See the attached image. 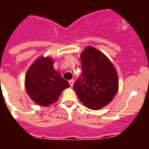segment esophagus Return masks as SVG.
I'll use <instances>...</instances> for the list:
<instances>
[{
	"instance_id": "esophagus-1",
	"label": "esophagus",
	"mask_w": 149,
	"mask_h": 149,
	"mask_svg": "<svg viewBox=\"0 0 149 149\" xmlns=\"http://www.w3.org/2000/svg\"><path fill=\"white\" fill-rule=\"evenodd\" d=\"M68 83H69V85H70L71 87H72L74 85V80H70V81H68Z\"/></svg>"
}]
</instances>
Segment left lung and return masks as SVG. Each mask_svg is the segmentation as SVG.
Returning a JSON list of instances; mask_svg holds the SVG:
<instances>
[{
	"label": "left lung",
	"instance_id": "obj_1",
	"mask_svg": "<svg viewBox=\"0 0 149 149\" xmlns=\"http://www.w3.org/2000/svg\"><path fill=\"white\" fill-rule=\"evenodd\" d=\"M81 61L82 73L74 84V89L79 100L88 108H102L118 92L116 71L110 60L93 47L85 48Z\"/></svg>",
	"mask_w": 149,
	"mask_h": 149
}]
</instances>
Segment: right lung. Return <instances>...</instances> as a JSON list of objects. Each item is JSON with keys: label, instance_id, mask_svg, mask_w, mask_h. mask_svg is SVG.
<instances>
[{"label": "right lung", "instance_id": "obj_1", "mask_svg": "<svg viewBox=\"0 0 149 149\" xmlns=\"http://www.w3.org/2000/svg\"><path fill=\"white\" fill-rule=\"evenodd\" d=\"M50 57H40L29 68L25 77V88L33 101L48 107L58 100L62 91L69 84L55 70Z\"/></svg>", "mask_w": 149, "mask_h": 149}]
</instances>
